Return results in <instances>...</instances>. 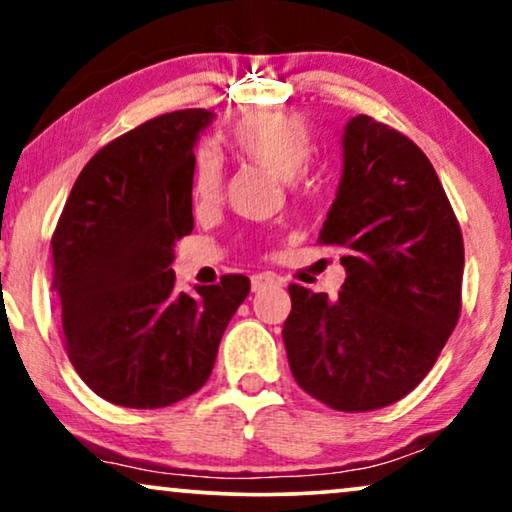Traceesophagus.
Wrapping results in <instances>:
<instances>
[{
    "label": "esophagus",
    "mask_w": 512,
    "mask_h": 512,
    "mask_svg": "<svg viewBox=\"0 0 512 512\" xmlns=\"http://www.w3.org/2000/svg\"><path fill=\"white\" fill-rule=\"evenodd\" d=\"M279 284H282V279L272 275V272H256V275H251V289L254 291H263L268 289V286H279Z\"/></svg>",
    "instance_id": "1"
}]
</instances>
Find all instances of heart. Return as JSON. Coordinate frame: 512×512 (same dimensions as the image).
Segmentation results:
<instances>
[{"instance_id":"1","label":"heart","mask_w":512,"mask_h":512,"mask_svg":"<svg viewBox=\"0 0 512 512\" xmlns=\"http://www.w3.org/2000/svg\"><path fill=\"white\" fill-rule=\"evenodd\" d=\"M223 144L237 160L261 165L279 179H293L312 158V123L296 111H249L223 130ZM221 163L212 151L200 149L193 160V193L214 200L221 191Z\"/></svg>"}]
</instances>
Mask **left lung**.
<instances>
[{
	"label": "left lung",
	"mask_w": 512,
	"mask_h": 512,
	"mask_svg": "<svg viewBox=\"0 0 512 512\" xmlns=\"http://www.w3.org/2000/svg\"><path fill=\"white\" fill-rule=\"evenodd\" d=\"M319 244L340 247L338 298L291 284L284 345L298 387L328 408L370 412L429 375L461 314L464 237L431 160L389 125L356 116Z\"/></svg>",
	"instance_id": "left-lung-1"
}]
</instances>
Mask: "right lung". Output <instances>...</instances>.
I'll use <instances>...</instances> for the list:
<instances>
[{"label":"right lung","instance_id":"add662e5","mask_svg":"<svg viewBox=\"0 0 512 512\" xmlns=\"http://www.w3.org/2000/svg\"><path fill=\"white\" fill-rule=\"evenodd\" d=\"M209 121L205 109L172 111L102 146L51 237L69 361L121 408H167L195 394L249 296L244 275H223L198 296L174 289V244L193 230V144Z\"/></svg>","mask_w":512,"mask_h":512}]
</instances>
